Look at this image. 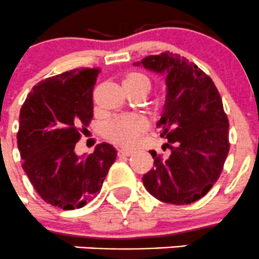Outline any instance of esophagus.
Masks as SVG:
<instances>
[{
    "instance_id": "obj_1",
    "label": "esophagus",
    "mask_w": 259,
    "mask_h": 259,
    "mask_svg": "<svg viewBox=\"0 0 259 259\" xmlns=\"http://www.w3.org/2000/svg\"><path fill=\"white\" fill-rule=\"evenodd\" d=\"M134 152V149H132V148H121V149H119V155H130L132 153Z\"/></svg>"
}]
</instances>
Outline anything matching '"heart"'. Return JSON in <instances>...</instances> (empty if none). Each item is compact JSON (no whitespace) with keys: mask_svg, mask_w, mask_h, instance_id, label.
<instances>
[{"mask_svg":"<svg viewBox=\"0 0 259 259\" xmlns=\"http://www.w3.org/2000/svg\"><path fill=\"white\" fill-rule=\"evenodd\" d=\"M143 83L149 87V79L139 73H133L126 77L124 84ZM149 126L147 117L139 114L117 115L105 122L104 135L111 142L120 145H133L142 138Z\"/></svg>","mask_w":259,"mask_h":259,"instance_id":"b5f03b06","label":"heart"}]
</instances>
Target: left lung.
I'll return each instance as SVG.
<instances>
[{"mask_svg":"<svg viewBox=\"0 0 259 259\" xmlns=\"http://www.w3.org/2000/svg\"><path fill=\"white\" fill-rule=\"evenodd\" d=\"M133 64L162 74L167 86L157 126L170 153L160 158L150 150L154 167L143 176V183L167 204L197 201L218 181L229 153V121L219 91L196 64L169 52Z\"/></svg>","mask_w":259,"mask_h":259,"instance_id":"obj_1","label":"left lung"}]
</instances>
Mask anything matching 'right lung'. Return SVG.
Instances as JSON below:
<instances>
[{
    "instance_id": "obj_1",
    "label": "right lung",
    "mask_w": 259,
    "mask_h": 259,
    "mask_svg": "<svg viewBox=\"0 0 259 259\" xmlns=\"http://www.w3.org/2000/svg\"><path fill=\"white\" fill-rule=\"evenodd\" d=\"M100 69L77 68L32 87L20 111L17 147L22 169L48 204L84 206L100 193L117 152L109 143L77 155L76 143L94 116L92 91Z\"/></svg>"
}]
</instances>
